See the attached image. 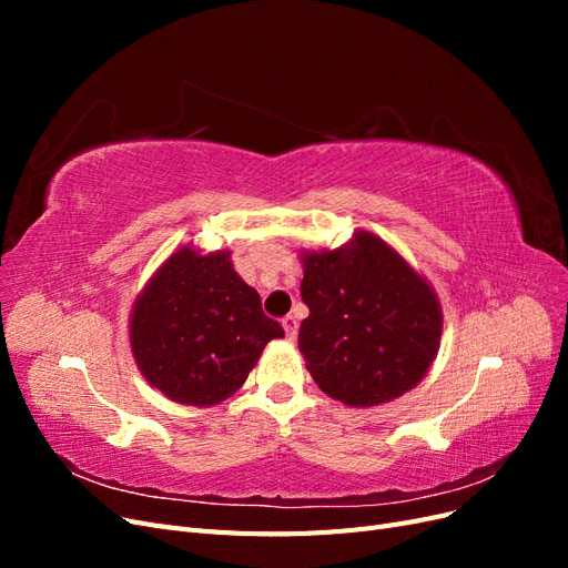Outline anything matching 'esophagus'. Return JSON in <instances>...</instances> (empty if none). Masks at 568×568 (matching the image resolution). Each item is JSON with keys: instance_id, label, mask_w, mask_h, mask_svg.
Segmentation results:
<instances>
[{"instance_id": "esophagus-1", "label": "esophagus", "mask_w": 568, "mask_h": 568, "mask_svg": "<svg viewBox=\"0 0 568 568\" xmlns=\"http://www.w3.org/2000/svg\"><path fill=\"white\" fill-rule=\"evenodd\" d=\"M282 326H284V332H286V338H296L298 322H296L294 315H286V317L282 320Z\"/></svg>"}]
</instances>
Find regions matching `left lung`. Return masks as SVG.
Segmentation results:
<instances>
[{
  "label": "left lung",
  "mask_w": 568,
  "mask_h": 568,
  "mask_svg": "<svg viewBox=\"0 0 568 568\" xmlns=\"http://www.w3.org/2000/svg\"><path fill=\"white\" fill-rule=\"evenodd\" d=\"M301 296L311 315L298 348L315 384L348 407L415 388L440 348L434 286L382 236L357 230L338 248L303 251Z\"/></svg>",
  "instance_id": "1"
}]
</instances>
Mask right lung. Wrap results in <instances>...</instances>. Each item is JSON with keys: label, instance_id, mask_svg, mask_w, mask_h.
I'll list each match as a JSON object with an SVG mask.
<instances>
[{"label": "right lung", "instance_id": "1", "mask_svg": "<svg viewBox=\"0 0 568 568\" xmlns=\"http://www.w3.org/2000/svg\"><path fill=\"white\" fill-rule=\"evenodd\" d=\"M280 322L239 277L230 251L180 246L153 272L130 313V348L144 379L168 400L211 407L248 379Z\"/></svg>", "mask_w": 568, "mask_h": 568}]
</instances>
